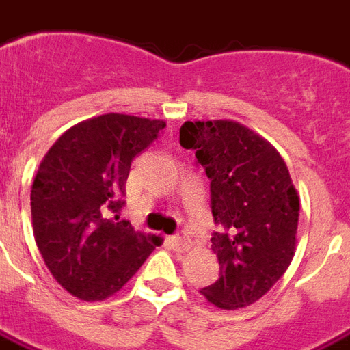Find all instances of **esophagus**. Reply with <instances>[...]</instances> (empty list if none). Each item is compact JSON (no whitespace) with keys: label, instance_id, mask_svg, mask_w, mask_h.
<instances>
[{"label":"esophagus","instance_id":"1","mask_svg":"<svg viewBox=\"0 0 350 350\" xmlns=\"http://www.w3.org/2000/svg\"><path fill=\"white\" fill-rule=\"evenodd\" d=\"M170 244H172L176 252H187L189 247L193 246V242H191V239H189V234L185 231H180L174 237H170Z\"/></svg>","mask_w":350,"mask_h":350}]
</instances>
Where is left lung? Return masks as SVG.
Here are the masks:
<instances>
[{"label":"left lung","instance_id":"8db88e82","mask_svg":"<svg viewBox=\"0 0 350 350\" xmlns=\"http://www.w3.org/2000/svg\"><path fill=\"white\" fill-rule=\"evenodd\" d=\"M180 145L211 180L215 224L211 250L218 281L202 288L224 310L260 299L290 266L295 253L299 196L281 154L258 133L234 121H187Z\"/></svg>","mask_w":350,"mask_h":350}]
</instances>
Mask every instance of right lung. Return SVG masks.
Returning a JSON list of instances; mask_svg holds the SVG:
<instances>
[{"mask_svg": "<svg viewBox=\"0 0 350 350\" xmlns=\"http://www.w3.org/2000/svg\"><path fill=\"white\" fill-rule=\"evenodd\" d=\"M165 121L106 113L75 124L40 163L31 191L33 231L58 284L82 301L119 292L161 239L119 220L133 157Z\"/></svg>", "mask_w": 350, "mask_h": 350, "instance_id": "1", "label": "right lung"}]
</instances>
